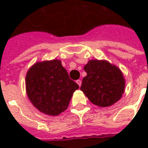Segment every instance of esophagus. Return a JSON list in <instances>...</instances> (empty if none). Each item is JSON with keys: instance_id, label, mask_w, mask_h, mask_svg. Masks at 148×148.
Here are the masks:
<instances>
[{"instance_id": "obj_1", "label": "esophagus", "mask_w": 148, "mask_h": 148, "mask_svg": "<svg viewBox=\"0 0 148 148\" xmlns=\"http://www.w3.org/2000/svg\"><path fill=\"white\" fill-rule=\"evenodd\" d=\"M76 82H77V84L79 85V87H81V80H77Z\"/></svg>"}]
</instances>
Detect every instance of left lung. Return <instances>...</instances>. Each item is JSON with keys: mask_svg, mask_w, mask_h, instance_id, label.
I'll return each mask as SVG.
<instances>
[{"mask_svg": "<svg viewBox=\"0 0 148 148\" xmlns=\"http://www.w3.org/2000/svg\"><path fill=\"white\" fill-rule=\"evenodd\" d=\"M84 69L87 73L81 90L95 105L105 108L121 98L125 88L123 73L105 60H90Z\"/></svg>", "mask_w": 148, "mask_h": 148, "instance_id": "8db88e82", "label": "left lung"}]
</instances>
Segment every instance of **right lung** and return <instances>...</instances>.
I'll use <instances>...</instances> for the list:
<instances>
[{
  "label": "right lung",
  "mask_w": 148,
  "mask_h": 148,
  "mask_svg": "<svg viewBox=\"0 0 148 148\" xmlns=\"http://www.w3.org/2000/svg\"><path fill=\"white\" fill-rule=\"evenodd\" d=\"M26 92L39 111L57 116L68 107L72 95L79 88L58 59L38 61L27 72Z\"/></svg>",
  "instance_id": "1"
}]
</instances>
